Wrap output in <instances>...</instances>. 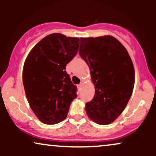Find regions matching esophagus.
Returning <instances> with one entry per match:
<instances>
[{
  "instance_id": "obj_1",
  "label": "esophagus",
  "mask_w": 156,
  "mask_h": 156,
  "mask_svg": "<svg viewBox=\"0 0 156 156\" xmlns=\"http://www.w3.org/2000/svg\"><path fill=\"white\" fill-rule=\"evenodd\" d=\"M82 86H83V83H82V82H81V83H80V84H78V88L80 89L82 87Z\"/></svg>"
}]
</instances>
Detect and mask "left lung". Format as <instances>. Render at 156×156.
I'll return each instance as SVG.
<instances>
[{"instance_id": "8db88e82", "label": "left lung", "mask_w": 156, "mask_h": 156, "mask_svg": "<svg viewBox=\"0 0 156 156\" xmlns=\"http://www.w3.org/2000/svg\"><path fill=\"white\" fill-rule=\"evenodd\" d=\"M80 39L79 54L88 64L95 89L92 101L86 103V113L97 124H111L124 111L133 92V62L126 48L112 36Z\"/></svg>"}]
</instances>
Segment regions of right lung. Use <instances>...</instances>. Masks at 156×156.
Wrapping results in <instances>:
<instances>
[{
  "label": "right lung",
  "mask_w": 156,
  "mask_h": 156,
  "mask_svg": "<svg viewBox=\"0 0 156 156\" xmlns=\"http://www.w3.org/2000/svg\"><path fill=\"white\" fill-rule=\"evenodd\" d=\"M79 42L77 37L51 34L32 48L25 61L23 82L26 98L44 124L63 121L77 97L76 87L65 69L78 53Z\"/></svg>",
  "instance_id": "obj_1"
}]
</instances>
